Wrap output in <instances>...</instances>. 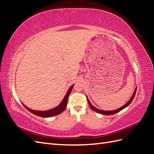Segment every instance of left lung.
Instances as JSON below:
<instances>
[{
	"label": "left lung",
	"instance_id": "1",
	"mask_svg": "<svg viewBox=\"0 0 154 154\" xmlns=\"http://www.w3.org/2000/svg\"><path fill=\"white\" fill-rule=\"evenodd\" d=\"M136 90H137V87H136V88H135L134 92V93H133V94H132V97H130V99L128 100V101L127 102V103H126L125 105H124L123 106H122V107H120V108H119V109H116V110H100V109H97V108H96L95 106H93V105L91 103V102H90L89 100H88V97H87V101H88V105H89V106H90V107H91V109L92 110H94V111L96 112L101 114H103V115H112V114H116V113L119 112V111L122 110L123 109H124L125 108H126V107L128 106L130 103H131V102L132 101V100H133L134 98L135 95H136Z\"/></svg>",
	"mask_w": 154,
	"mask_h": 154
}]
</instances>
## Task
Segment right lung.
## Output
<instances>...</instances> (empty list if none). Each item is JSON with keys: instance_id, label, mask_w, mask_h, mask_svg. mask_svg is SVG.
I'll list each match as a JSON object with an SVG mask.
<instances>
[{"instance_id": "add662e5", "label": "right lung", "mask_w": 154, "mask_h": 154, "mask_svg": "<svg viewBox=\"0 0 154 154\" xmlns=\"http://www.w3.org/2000/svg\"><path fill=\"white\" fill-rule=\"evenodd\" d=\"M73 87H74V84L72 86L69 87V88L67 92V94H66V96H64L63 99L61 101V103H60L57 106H56V107H54V108L51 109L50 110H45V111L35 110H32V109H29V107H27V106H26L24 103H22V105L24 106L26 109H27V110H28L29 112H31V113L34 114L38 116H40V117L49 118V117H51V116H54L58 115L60 114H61L62 112H63L64 110L66 109L67 105L68 97H69V94H71Z\"/></svg>"}]
</instances>
